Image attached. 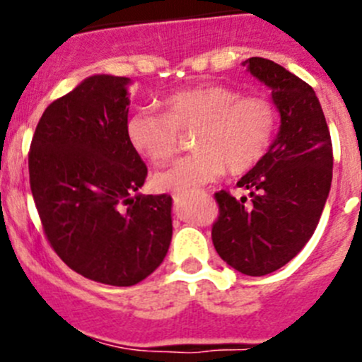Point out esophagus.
I'll return each mask as SVG.
<instances>
[{
  "label": "esophagus",
  "mask_w": 362,
  "mask_h": 362,
  "mask_svg": "<svg viewBox=\"0 0 362 362\" xmlns=\"http://www.w3.org/2000/svg\"><path fill=\"white\" fill-rule=\"evenodd\" d=\"M173 198L178 202V199H182V198H184V196H182V194H173Z\"/></svg>",
  "instance_id": "obj_1"
}]
</instances>
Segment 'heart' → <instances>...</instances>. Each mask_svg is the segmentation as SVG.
<instances>
[{
	"label": "heart",
	"mask_w": 362,
	"mask_h": 362,
	"mask_svg": "<svg viewBox=\"0 0 362 362\" xmlns=\"http://www.w3.org/2000/svg\"><path fill=\"white\" fill-rule=\"evenodd\" d=\"M164 108L166 113L141 108L126 124L129 144L156 166L177 154L180 131H196L198 154L156 175V185L163 191L187 194L218 180L226 170L231 175L247 173L264 158L276 129L272 101L242 96L240 90L218 83L171 94Z\"/></svg>",
	"instance_id": "1"
}]
</instances>
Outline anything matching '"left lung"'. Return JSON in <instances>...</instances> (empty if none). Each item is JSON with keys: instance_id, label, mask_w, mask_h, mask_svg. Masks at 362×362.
I'll return each instance as SVG.
<instances>
[{"instance_id": "1", "label": "left lung", "mask_w": 362, "mask_h": 362, "mask_svg": "<svg viewBox=\"0 0 362 362\" xmlns=\"http://www.w3.org/2000/svg\"><path fill=\"white\" fill-rule=\"evenodd\" d=\"M243 66L272 89L280 129L264 158L236 184L249 189V202L215 192L211 240L231 268L262 276L287 264L312 238L329 196L333 145L308 83L264 57H250Z\"/></svg>"}]
</instances>
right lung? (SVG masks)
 <instances>
[{
    "label": "right lung",
    "instance_id": "right-lung-1",
    "mask_svg": "<svg viewBox=\"0 0 362 362\" xmlns=\"http://www.w3.org/2000/svg\"><path fill=\"white\" fill-rule=\"evenodd\" d=\"M131 83L93 75L47 107L29 184L50 247L86 279L129 287L166 257L171 196L136 194L147 166L126 133Z\"/></svg>",
    "mask_w": 362,
    "mask_h": 362
}]
</instances>
